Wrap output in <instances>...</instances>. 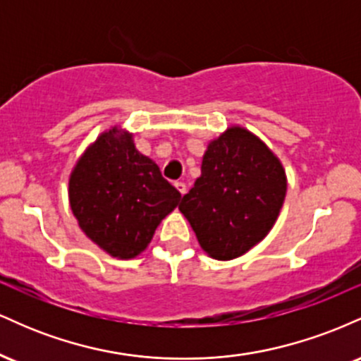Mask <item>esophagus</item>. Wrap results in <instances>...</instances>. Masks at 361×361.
Masks as SVG:
<instances>
[{
    "instance_id": "34e87169",
    "label": "esophagus",
    "mask_w": 361,
    "mask_h": 361,
    "mask_svg": "<svg viewBox=\"0 0 361 361\" xmlns=\"http://www.w3.org/2000/svg\"><path fill=\"white\" fill-rule=\"evenodd\" d=\"M175 186H176V190H178V192H180L181 195L186 193V185L183 183V181H176Z\"/></svg>"
}]
</instances>
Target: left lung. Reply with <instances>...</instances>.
I'll use <instances>...</instances> for the list:
<instances>
[{"mask_svg": "<svg viewBox=\"0 0 361 361\" xmlns=\"http://www.w3.org/2000/svg\"><path fill=\"white\" fill-rule=\"evenodd\" d=\"M287 195L281 161L258 135L231 126L212 139L202 175L178 209L210 258L229 261L263 241Z\"/></svg>", "mask_w": 361, "mask_h": 361, "instance_id": "obj_1", "label": "left lung"}]
</instances>
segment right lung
<instances>
[{"label": "right lung", "instance_id": "add662e5", "mask_svg": "<svg viewBox=\"0 0 361 361\" xmlns=\"http://www.w3.org/2000/svg\"><path fill=\"white\" fill-rule=\"evenodd\" d=\"M69 205L78 226L118 259L146 251L181 193L135 149L134 134L114 126L85 149L69 175Z\"/></svg>", "mask_w": 361, "mask_h": 361}]
</instances>
